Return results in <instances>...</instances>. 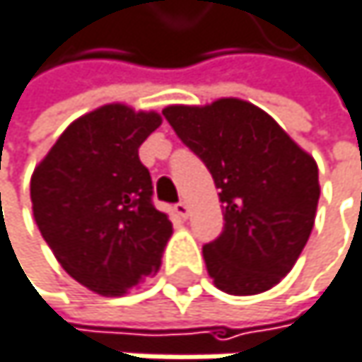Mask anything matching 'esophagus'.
<instances>
[{"label":"esophagus","instance_id":"1","mask_svg":"<svg viewBox=\"0 0 362 362\" xmlns=\"http://www.w3.org/2000/svg\"><path fill=\"white\" fill-rule=\"evenodd\" d=\"M175 214L177 216H182V218H187L189 216V206H187V202H180V204H175Z\"/></svg>","mask_w":362,"mask_h":362}]
</instances>
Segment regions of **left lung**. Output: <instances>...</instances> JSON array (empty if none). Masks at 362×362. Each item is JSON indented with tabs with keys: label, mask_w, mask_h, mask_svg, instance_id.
<instances>
[{
	"label": "left lung",
	"mask_w": 362,
	"mask_h": 362,
	"mask_svg": "<svg viewBox=\"0 0 362 362\" xmlns=\"http://www.w3.org/2000/svg\"><path fill=\"white\" fill-rule=\"evenodd\" d=\"M165 120L210 169L223 204V233L204 246L214 284L229 295L276 286L314 227L318 165L261 107L242 99L169 105Z\"/></svg>",
	"instance_id": "obj_1"
}]
</instances>
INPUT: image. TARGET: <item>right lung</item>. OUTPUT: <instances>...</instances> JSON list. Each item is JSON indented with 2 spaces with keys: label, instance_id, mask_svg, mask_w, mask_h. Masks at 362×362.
Returning <instances> with one entry per match:
<instances>
[{
  "label": "right lung",
  "instance_id": "1",
  "mask_svg": "<svg viewBox=\"0 0 362 362\" xmlns=\"http://www.w3.org/2000/svg\"><path fill=\"white\" fill-rule=\"evenodd\" d=\"M156 112L110 103L74 120L31 177L33 218L61 267L93 293L120 297L160 265L169 218L152 204L137 148Z\"/></svg>",
  "mask_w": 362,
  "mask_h": 362
}]
</instances>
